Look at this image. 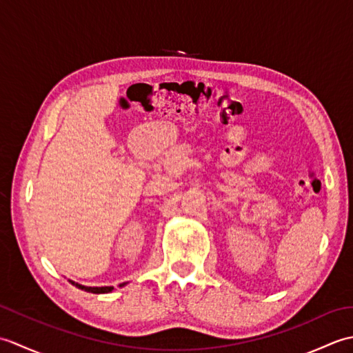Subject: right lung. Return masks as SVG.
<instances>
[{
  "label": "right lung",
  "mask_w": 353,
  "mask_h": 353,
  "mask_svg": "<svg viewBox=\"0 0 353 353\" xmlns=\"http://www.w3.org/2000/svg\"><path fill=\"white\" fill-rule=\"evenodd\" d=\"M71 283L76 285V287L80 288V290H85L88 292H95V294H101V292H110L112 290H114V287H85V285H80V283L72 282V281H71ZM123 285H121V287H123Z\"/></svg>",
  "instance_id": "1"
}]
</instances>
